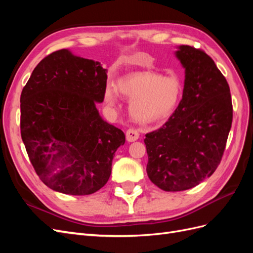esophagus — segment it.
I'll use <instances>...</instances> for the list:
<instances>
[{
  "instance_id": "esophagus-1",
  "label": "esophagus",
  "mask_w": 253,
  "mask_h": 253,
  "mask_svg": "<svg viewBox=\"0 0 253 253\" xmlns=\"http://www.w3.org/2000/svg\"><path fill=\"white\" fill-rule=\"evenodd\" d=\"M126 140L128 142H133V141H136L137 139L139 138V133L137 129L135 128H128L126 131Z\"/></svg>"
}]
</instances>
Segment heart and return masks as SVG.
Listing matches in <instances>:
<instances>
[{
  "instance_id": "obj_1",
  "label": "heart",
  "mask_w": 253,
  "mask_h": 253,
  "mask_svg": "<svg viewBox=\"0 0 253 253\" xmlns=\"http://www.w3.org/2000/svg\"><path fill=\"white\" fill-rule=\"evenodd\" d=\"M118 92L132 99L129 113L133 119L147 125L171 116L179 103L182 87L180 81L173 76L147 72L121 78L117 88L108 84L104 89V102L109 108L117 105Z\"/></svg>"
}]
</instances>
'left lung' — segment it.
<instances>
[{"label": "left lung", "instance_id": "obj_1", "mask_svg": "<svg viewBox=\"0 0 253 253\" xmlns=\"http://www.w3.org/2000/svg\"><path fill=\"white\" fill-rule=\"evenodd\" d=\"M175 56L185 68L182 99L144 139L149 178L168 192L193 188L216 170L233 113L228 82L211 57L189 45L178 46Z\"/></svg>", "mask_w": 253, "mask_h": 253}]
</instances>
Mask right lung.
I'll return each mask as SVG.
<instances>
[{
  "instance_id": "add662e5",
  "label": "right lung",
  "mask_w": 253,
  "mask_h": 253,
  "mask_svg": "<svg viewBox=\"0 0 253 253\" xmlns=\"http://www.w3.org/2000/svg\"><path fill=\"white\" fill-rule=\"evenodd\" d=\"M105 68L60 49L36 66L21 94V136L30 163L48 188L88 195L108 182L120 128L96 108L104 99Z\"/></svg>"
}]
</instances>
